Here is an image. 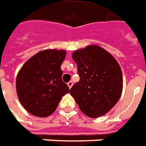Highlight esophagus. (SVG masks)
Wrapping results in <instances>:
<instances>
[{
    "label": "esophagus",
    "mask_w": 146,
    "mask_h": 146,
    "mask_svg": "<svg viewBox=\"0 0 146 146\" xmlns=\"http://www.w3.org/2000/svg\"><path fill=\"white\" fill-rule=\"evenodd\" d=\"M68 86L69 87V89H71V88H72V86H73V82H72V81H70V82H68Z\"/></svg>",
    "instance_id": "34e87169"
}]
</instances>
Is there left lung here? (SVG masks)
Returning <instances> with one entry per match:
<instances>
[{
    "label": "left lung",
    "instance_id": "1",
    "mask_svg": "<svg viewBox=\"0 0 146 146\" xmlns=\"http://www.w3.org/2000/svg\"><path fill=\"white\" fill-rule=\"evenodd\" d=\"M80 80L70 89L81 111L97 118L105 115L121 98L123 75L121 67L109 52L89 45L73 52Z\"/></svg>",
    "mask_w": 146,
    "mask_h": 146
}]
</instances>
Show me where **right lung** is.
I'll return each instance as SVG.
<instances>
[{
  "instance_id": "obj_1",
  "label": "right lung",
  "mask_w": 146,
  "mask_h": 146,
  "mask_svg": "<svg viewBox=\"0 0 146 146\" xmlns=\"http://www.w3.org/2000/svg\"><path fill=\"white\" fill-rule=\"evenodd\" d=\"M66 50L48 49L39 51L23 64L16 77L20 103L29 113L48 117L56 110L63 96L69 92L62 81L60 65Z\"/></svg>"
}]
</instances>
